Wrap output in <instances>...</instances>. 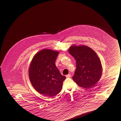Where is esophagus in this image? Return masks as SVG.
<instances>
[{
	"instance_id": "obj_1",
	"label": "esophagus",
	"mask_w": 121,
	"mask_h": 121,
	"mask_svg": "<svg viewBox=\"0 0 121 121\" xmlns=\"http://www.w3.org/2000/svg\"><path fill=\"white\" fill-rule=\"evenodd\" d=\"M70 76H71V75L69 74H67V75H66V77L67 78H69V77H70Z\"/></svg>"
}]
</instances>
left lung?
<instances>
[{"instance_id": "8db88e82", "label": "left lung", "mask_w": 121, "mask_h": 121, "mask_svg": "<svg viewBox=\"0 0 121 121\" xmlns=\"http://www.w3.org/2000/svg\"><path fill=\"white\" fill-rule=\"evenodd\" d=\"M69 52L76 61V69L72 79L80 87L87 89L93 87L99 81L103 71L97 54L85 45H72Z\"/></svg>"}]
</instances>
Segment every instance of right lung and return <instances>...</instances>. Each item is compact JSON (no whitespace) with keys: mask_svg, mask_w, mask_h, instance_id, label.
I'll return each instance as SVG.
<instances>
[{"mask_svg":"<svg viewBox=\"0 0 121 121\" xmlns=\"http://www.w3.org/2000/svg\"><path fill=\"white\" fill-rule=\"evenodd\" d=\"M59 52L46 49L40 51L34 55L29 69L32 86L38 92L50 97L61 91L66 79L55 66Z\"/></svg>","mask_w":121,"mask_h":121,"instance_id":"1","label":"right lung"}]
</instances>
